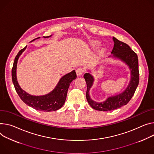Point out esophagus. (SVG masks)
Returning a JSON list of instances; mask_svg holds the SVG:
<instances>
[{
	"label": "esophagus",
	"mask_w": 154,
	"mask_h": 154,
	"mask_svg": "<svg viewBox=\"0 0 154 154\" xmlns=\"http://www.w3.org/2000/svg\"><path fill=\"white\" fill-rule=\"evenodd\" d=\"M84 69L82 68V67H79L76 70V74H77V76H81L83 73L84 72Z\"/></svg>",
	"instance_id": "1"
}]
</instances>
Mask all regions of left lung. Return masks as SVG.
<instances>
[{"mask_svg":"<svg viewBox=\"0 0 154 154\" xmlns=\"http://www.w3.org/2000/svg\"><path fill=\"white\" fill-rule=\"evenodd\" d=\"M114 46L109 58H114L120 60L127 64L130 70V80L127 87L123 92L108 97L103 102H96L90 96V90L93 85L94 79L90 73H86L83 75L85 79L87 90L86 93L87 100L90 106L97 110L110 111L120 108L127 104L134 95L136 89L139 84V69L138 58L136 53L125 43L113 37ZM91 72V71H90Z\"/></svg>","mask_w":154,"mask_h":154,"instance_id":"1","label":"left lung"}]
</instances>
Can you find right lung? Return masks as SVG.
I'll list each match as a JSON object with an SVG mask.
<instances>
[{
    "instance_id": "obj_1",
    "label": "right lung",
    "mask_w": 154,
    "mask_h": 154,
    "mask_svg": "<svg viewBox=\"0 0 154 154\" xmlns=\"http://www.w3.org/2000/svg\"><path fill=\"white\" fill-rule=\"evenodd\" d=\"M50 36L44 37L48 38ZM39 37L37 38H38ZM36 38L34 39L35 40ZM32 40V41H33ZM27 46L21 50L16 56L11 71L12 81L15 90L21 100L29 106L37 110L50 112L55 111L61 108L66 101L67 90L70 84L77 77L75 71H72L63 76L56 87L49 93L42 96H33L23 90L20 86L17 77V68L18 59L23 52L26 50Z\"/></svg>"
}]
</instances>
